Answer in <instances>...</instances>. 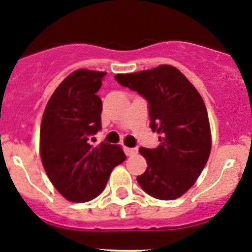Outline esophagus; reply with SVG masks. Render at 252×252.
I'll use <instances>...</instances> for the list:
<instances>
[{
    "label": "esophagus",
    "mask_w": 252,
    "mask_h": 252,
    "mask_svg": "<svg viewBox=\"0 0 252 252\" xmlns=\"http://www.w3.org/2000/svg\"><path fill=\"white\" fill-rule=\"evenodd\" d=\"M123 150H124V152H126V156H131V155H134V154H136V152H138V149H133V147L123 146Z\"/></svg>",
    "instance_id": "obj_1"
}]
</instances>
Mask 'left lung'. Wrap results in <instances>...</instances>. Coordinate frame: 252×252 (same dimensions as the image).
Wrapping results in <instances>:
<instances>
[{
    "label": "left lung",
    "mask_w": 252,
    "mask_h": 252,
    "mask_svg": "<svg viewBox=\"0 0 252 252\" xmlns=\"http://www.w3.org/2000/svg\"><path fill=\"white\" fill-rule=\"evenodd\" d=\"M121 85L149 102L150 128L159 134L156 149L140 147L147 168L139 185L159 200L180 197L194 185L207 163L211 130L204 100L182 72L162 64L154 69L117 74Z\"/></svg>",
    "instance_id": "8db88e82"
}]
</instances>
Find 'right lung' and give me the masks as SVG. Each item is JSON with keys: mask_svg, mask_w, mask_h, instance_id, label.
Instances as JSON below:
<instances>
[{"mask_svg": "<svg viewBox=\"0 0 252 252\" xmlns=\"http://www.w3.org/2000/svg\"><path fill=\"white\" fill-rule=\"evenodd\" d=\"M105 72L78 69L58 85L48 100L41 128L40 155L53 187L73 202L95 199L112 169L126 161L118 145L89 144L101 130L102 101L96 95Z\"/></svg>", "mask_w": 252, "mask_h": 252, "instance_id": "right-lung-1", "label": "right lung"}]
</instances>
